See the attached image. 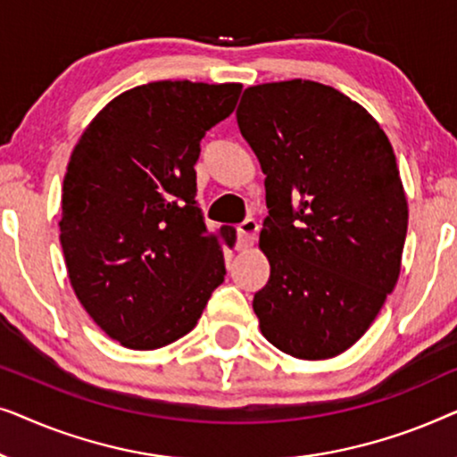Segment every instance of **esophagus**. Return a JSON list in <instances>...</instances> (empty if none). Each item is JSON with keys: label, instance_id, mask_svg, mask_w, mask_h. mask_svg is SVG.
<instances>
[{"label": "esophagus", "instance_id": "1", "mask_svg": "<svg viewBox=\"0 0 457 457\" xmlns=\"http://www.w3.org/2000/svg\"><path fill=\"white\" fill-rule=\"evenodd\" d=\"M258 230H260V224L255 218H247V220H243L239 227H237V249H247L249 245H253Z\"/></svg>", "mask_w": 457, "mask_h": 457}]
</instances>
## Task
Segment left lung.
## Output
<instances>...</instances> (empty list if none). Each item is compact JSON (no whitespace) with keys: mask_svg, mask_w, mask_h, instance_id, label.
<instances>
[{"mask_svg":"<svg viewBox=\"0 0 457 457\" xmlns=\"http://www.w3.org/2000/svg\"><path fill=\"white\" fill-rule=\"evenodd\" d=\"M237 122L266 174L262 335L293 358H335L402 270L408 202L391 143L360 104L302 79L249 87Z\"/></svg>","mask_w":457,"mask_h":457,"instance_id":"1","label":"left lung"}]
</instances>
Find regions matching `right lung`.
<instances>
[{
    "label": "right lung",
    "instance_id": "right-lung-1",
    "mask_svg": "<svg viewBox=\"0 0 457 457\" xmlns=\"http://www.w3.org/2000/svg\"><path fill=\"white\" fill-rule=\"evenodd\" d=\"M241 85L158 80L105 105L68 162L60 243L93 322L130 349L180 339L222 285L220 243L195 202L205 130L233 114Z\"/></svg>",
    "mask_w": 457,
    "mask_h": 457
}]
</instances>
